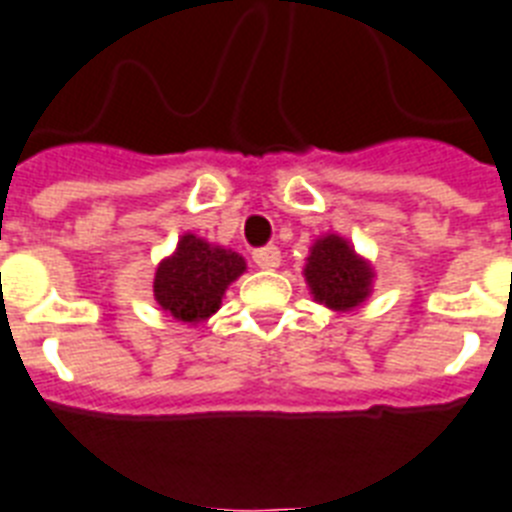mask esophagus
Wrapping results in <instances>:
<instances>
[{"instance_id":"1","label":"esophagus","mask_w":512,"mask_h":512,"mask_svg":"<svg viewBox=\"0 0 512 512\" xmlns=\"http://www.w3.org/2000/svg\"><path fill=\"white\" fill-rule=\"evenodd\" d=\"M253 261H256V266H259V269H277L282 261L280 248L277 246L256 248V251H253Z\"/></svg>"}]
</instances>
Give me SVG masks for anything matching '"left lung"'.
Instances as JSON below:
<instances>
[{
	"label": "left lung",
	"instance_id": "left-lung-1",
	"mask_svg": "<svg viewBox=\"0 0 512 512\" xmlns=\"http://www.w3.org/2000/svg\"><path fill=\"white\" fill-rule=\"evenodd\" d=\"M303 277L314 301L332 311H350L369 298L374 269L353 251L348 240L329 232L311 246Z\"/></svg>",
	"mask_w": 512,
	"mask_h": 512
}]
</instances>
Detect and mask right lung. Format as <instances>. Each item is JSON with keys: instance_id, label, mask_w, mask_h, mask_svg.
Wrapping results in <instances>:
<instances>
[{"instance_id": "1", "label": "right lung", "mask_w": 512, "mask_h": 512, "mask_svg": "<svg viewBox=\"0 0 512 512\" xmlns=\"http://www.w3.org/2000/svg\"><path fill=\"white\" fill-rule=\"evenodd\" d=\"M243 272L240 253L185 232L170 259L156 266L154 298L177 322L198 324L222 306L225 290Z\"/></svg>"}]
</instances>
